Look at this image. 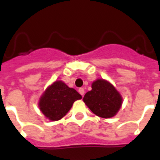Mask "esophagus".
Returning <instances> with one entry per match:
<instances>
[{
  "mask_svg": "<svg viewBox=\"0 0 160 160\" xmlns=\"http://www.w3.org/2000/svg\"><path fill=\"white\" fill-rule=\"evenodd\" d=\"M79 92H80V95L84 96V94H85V90H84V88H80V89H79Z\"/></svg>",
  "mask_w": 160,
  "mask_h": 160,
  "instance_id": "obj_1",
  "label": "esophagus"
}]
</instances>
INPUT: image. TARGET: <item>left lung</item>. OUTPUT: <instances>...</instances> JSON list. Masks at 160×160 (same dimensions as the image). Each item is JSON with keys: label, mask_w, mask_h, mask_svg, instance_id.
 Listing matches in <instances>:
<instances>
[{"label": "left lung", "mask_w": 160, "mask_h": 160, "mask_svg": "<svg viewBox=\"0 0 160 160\" xmlns=\"http://www.w3.org/2000/svg\"><path fill=\"white\" fill-rule=\"evenodd\" d=\"M83 101L98 117L111 118L122 107V97L108 80L98 79L92 84V90L85 94Z\"/></svg>", "instance_id": "1"}]
</instances>
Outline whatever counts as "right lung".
Masks as SVG:
<instances>
[{
    "mask_svg": "<svg viewBox=\"0 0 160 160\" xmlns=\"http://www.w3.org/2000/svg\"><path fill=\"white\" fill-rule=\"evenodd\" d=\"M82 97L62 80H56L46 88L38 101V107L46 118L58 121L69 111L73 104Z\"/></svg>",
    "mask_w": 160,
    "mask_h": 160,
    "instance_id": "obj_1",
    "label": "right lung"
}]
</instances>
